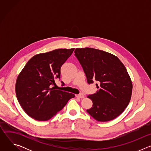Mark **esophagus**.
I'll return each mask as SVG.
<instances>
[{
    "mask_svg": "<svg viewBox=\"0 0 151 151\" xmlns=\"http://www.w3.org/2000/svg\"><path fill=\"white\" fill-rule=\"evenodd\" d=\"M76 97H78V98H81V99H83V98H84V97H85L84 95H83V94H78V95H76Z\"/></svg>",
    "mask_w": 151,
    "mask_h": 151,
    "instance_id": "obj_1",
    "label": "esophagus"
}]
</instances>
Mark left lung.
<instances>
[{
    "label": "left lung",
    "mask_w": 151,
    "mask_h": 151,
    "mask_svg": "<svg viewBox=\"0 0 151 151\" xmlns=\"http://www.w3.org/2000/svg\"><path fill=\"white\" fill-rule=\"evenodd\" d=\"M74 52L88 83L98 82L97 92L88 96L93 104L87 112L100 122L116 118L128 106L132 94V82L125 67L117 57L101 50L76 48Z\"/></svg>",
    "instance_id": "left-lung-1"
}]
</instances>
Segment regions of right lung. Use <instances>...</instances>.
<instances>
[{
  "label": "right lung",
  "mask_w": 151,
  "mask_h": 151,
  "mask_svg": "<svg viewBox=\"0 0 151 151\" xmlns=\"http://www.w3.org/2000/svg\"><path fill=\"white\" fill-rule=\"evenodd\" d=\"M73 51L74 48L57 49L37 54L19 73L15 84L16 96L23 110L32 118L48 121L75 97L73 94L53 87L60 78L61 66Z\"/></svg>",
  "instance_id": "add662e5"
}]
</instances>
